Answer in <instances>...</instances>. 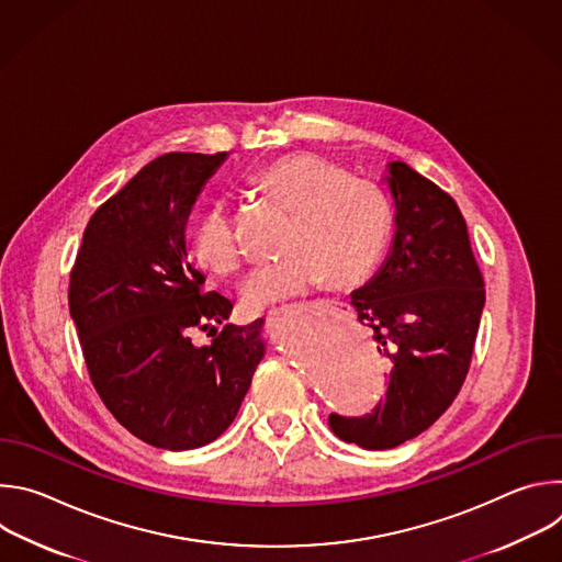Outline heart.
<instances>
[{
  "instance_id": "1",
  "label": "heart",
  "mask_w": 562,
  "mask_h": 562,
  "mask_svg": "<svg viewBox=\"0 0 562 562\" xmlns=\"http://www.w3.org/2000/svg\"><path fill=\"white\" fill-rule=\"evenodd\" d=\"M256 182L295 209L289 254L258 265L243 282V300L262 311L302 297L334 278L349 286L362 282L380 262L391 206L384 191L317 153L282 155L256 173ZM198 258L217 273H233L245 260L231 209L213 202L195 231Z\"/></svg>"
}]
</instances>
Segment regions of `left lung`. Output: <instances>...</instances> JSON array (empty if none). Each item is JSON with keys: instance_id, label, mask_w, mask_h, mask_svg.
I'll return each instance as SVG.
<instances>
[{"instance_id": "obj_1", "label": "left lung", "mask_w": 562, "mask_h": 562, "mask_svg": "<svg viewBox=\"0 0 562 562\" xmlns=\"http://www.w3.org/2000/svg\"><path fill=\"white\" fill-rule=\"evenodd\" d=\"M384 182L395 209L393 239L351 304L391 360L389 386L373 414L329 416L340 440L371 451L416 438L447 412L485 306V282L453 198L405 162H389Z\"/></svg>"}]
</instances>
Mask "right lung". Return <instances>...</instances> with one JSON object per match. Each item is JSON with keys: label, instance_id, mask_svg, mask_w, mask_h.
Instances as JSON below:
<instances>
[{"label": "right lung", "instance_id": "add662e5", "mask_svg": "<svg viewBox=\"0 0 562 562\" xmlns=\"http://www.w3.org/2000/svg\"><path fill=\"white\" fill-rule=\"evenodd\" d=\"M226 157L153 159L93 213L70 271V317L100 397L133 436L169 451L224 434L267 353L265 317L225 325L211 346L190 342L233 311L204 291L187 245L193 204Z\"/></svg>", "mask_w": 562, "mask_h": 562}]
</instances>
